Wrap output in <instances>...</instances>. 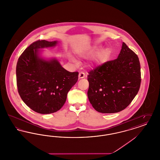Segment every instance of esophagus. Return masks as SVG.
I'll return each mask as SVG.
<instances>
[{"label":"esophagus","instance_id":"obj_1","mask_svg":"<svg viewBox=\"0 0 160 160\" xmlns=\"http://www.w3.org/2000/svg\"><path fill=\"white\" fill-rule=\"evenodd\" d=\"M84 77H85V74L83 72H80L78 74V78L80 79V78H83Z\"/></svg>","mask_w":160,"mask_h":160}]
</instances>
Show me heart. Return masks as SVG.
Here are the masks:
<instances>
[{
    "mask_svg": "<svg viewBox=\"0 0 160 160\" xmlns=\"http://www.w3.org/2000/svg\"><path fill=\"white\" fill-rule=\"evenodd\" d=\"M110 55V52L108 48H103L98 50V48L94 47L91 49L87 54V57L92 58L95 56L94 62L97 65H102L108 61ZM74 62L77 63L75 59H73Z\"/></svg>",
    "mask_w": 160,
    "mask_h": 160,
    "instance_id": "heart-1",
    "label": "heart"
}]
</instances>
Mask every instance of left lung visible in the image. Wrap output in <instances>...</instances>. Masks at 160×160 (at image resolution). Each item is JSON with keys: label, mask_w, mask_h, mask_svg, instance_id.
Wrapping results in <instances>:
<instances>
[{"label": "left lung", "mask_w": 160, "mask_h": 160, "mask_svg": "<svg viewBox=\"0 0 160 160\" xmlns=\"http://www.w3.org/2000/svg\"><path fill=\"white\" fill-rule=\"evenodd\" d=\"M88 98L98 112L114 113L129 106L141 83L137 54L125 42L117 59L107 61L89 72Z\"/></svg>", "instance_id": "8db88e82"}]
</instances>
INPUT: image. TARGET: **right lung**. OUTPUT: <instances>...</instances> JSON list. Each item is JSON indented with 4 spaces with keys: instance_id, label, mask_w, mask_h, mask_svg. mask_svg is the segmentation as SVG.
<instances>
[{
    "instance_id": "add662e5",
    "label": "right lung",
    "mask_w": 160,
    "mask_h": 160,
    "mask_svg": "<svg viewBox=\"0 0 160 160\" xmlns=\"http://www.w3.org/2000/svg\"><path fill=\"white\" fill-rule=\"evenodd\" d=\"M56 44L57 41L38 40L26 48L17 63L18 93L28 106L41 114L60 110L69 91L78 80V72L67 71L55 59L46 61L38 56V49Z\"/></svg>"
}]
</instances>
